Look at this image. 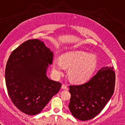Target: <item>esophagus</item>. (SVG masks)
Returning a JSON list of instances; mask_svg holds the SVG:
<instances>
[{
	"instance_id": "1",
	"label": "esophagus",
	"mask_w": 125,
	"mask_h": 125,
	"mask_svg": "<svg viewBox=\"0 0 125 125\" xmlns=\"http://www.w3.org/2000/svg\"><path fill=\"white\" fill-rule=\"evenodd\" d=\"M62 89H67L68 88V86L66 85L65 84H63L62 86Z\"/></svg>"
}]
</instances>
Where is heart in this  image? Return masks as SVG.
<instances>
[{
  "label": "heart",
  "instance_id": "1",
  "mask_svg": "<svg viewBox=\"0 0 125 125\" xmlns=\"http://www.w3.org/2000/svg\"><path fill=\"white\" fill-rule=\"evenodd\" d=\"M96 66V57L82 51L68 52L62 55L61 60L55 59L53 61V71L55 76L62 75L65 67L68 68L69 77L75 83H83L88 81Z\"/></svg>",
  "mask_w": 125,
  "mask_h": 125
}]
</instances>
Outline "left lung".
Instances as JSON below:
<instances>
[{
	"label": "left lung",
	"instance_id": "obj_1",
	"mask_svg": "<svg viewBox=\"0 0 125 125\" xmlns=\"http://www.w3.org/2000/svg\"><path fill=\"white\" fill-rule=\"evenodd\" d=\"M115 73L113 68L106 66L99 70L88 82L70 85L69 108L77 119H92L101 112L114 92Z\"/></svg>",
	"mask_w": 125,
	"mask_h": 125
}]
</instances>
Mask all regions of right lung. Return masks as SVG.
I'll use <instances>...</instances> for the list:
<instances>
[{
	"label": "right lung",
	"instance_id": "obj_1",
	"mask_svg": "<svg viewBox=\"0 0 125 125\" xmlns=\"http://www.w3.org/2000/svg\"><path fill=\"white\" fill-rule=\"evenodd\" d=\"M53 58L52 52L38 39L23 43L8 58L5 75L8 96L25 114L40 113L61 88V83L46 74Z\"/></svg>",
	"mask_w": 125,
	"mask_h": 125
}]
</instances>
